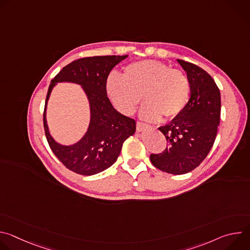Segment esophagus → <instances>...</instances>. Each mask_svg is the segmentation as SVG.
Wrapping results in <instances>:
<instances>
[{"mask_svg": "<svg viewBox=\"0 0 250 250\" xmlns=\"http://www.w3.org/2000/svg\"><path fill=\"white\" fill-rule=\"evenodd\" d=\"M147 127H149V125L145 124V123H141V122H137L136 123V128H137L138 131H142V130L147 128Z\"/></svg>", "mask_w": 250, "mask_h": 250, "instance_id": "esophagus-1", "label": "esophagus"}]
</instances>
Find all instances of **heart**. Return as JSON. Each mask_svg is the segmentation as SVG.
I'll return each instance as SVG.
<instances>
[{
    "mask_svg": "<svg viewBox=\"0 0 250 250\" xmlns=\"http://www.w3.org/2000/svg\"><path fill=\"white\" fill-rule=\"evenodd\" d=\"M104 90L115 109L124 115H131L144 95L147 104L141 116L148 121H158L161 116L165 120L178 117L190 97L187 77L180 70L156 60L129 64L125 67L123 76L110 74Z\"/></svg>",
    "mask_w": 250,
    "mask_h": 250,
    "instance_id": "1",
    "label": "heart"
}]
</instances>
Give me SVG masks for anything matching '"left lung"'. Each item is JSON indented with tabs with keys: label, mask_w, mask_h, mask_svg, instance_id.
Segmentation results:
<instances>
[{
	"label": "left lung",
	"mask_w": 250,
	"mask_h": 250,
	"mask_svg": "<svg viewBox=\"0 0 250 250\" xmlns=\"http://www.w3.org/2000/svg\"><path fill=\"white\" fill-rule=\"evenodd\" d=\"M177 61L187 73L190 99L179 116L159 127L168 145L162 153L150 154V161L161 171L181 175L198 167L212 147L221 118V93L204 69Z\"/></svg>",
	"instance_id": "8db88e82"
}]
</instances>
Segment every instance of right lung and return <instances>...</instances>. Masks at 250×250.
<instances>
[{"label":"right lung","instance_id":"1","mask_svg":"<svg viewBox=\"0 0 250 250\" xmlns=\"http://www.w3.org/2000/svg\"><path fill=\"white\" fill-rule=\"evenodd\" d=\"M128 55L80 58L62 68L51 80L43 112V126L48 145L55 156L69 170L94 175L112 166L118 159L125 140L135 132V121L119 113L105 94L104 84L112 69ZM58 82H72L84 89L91 110L88 131L73 146H61L49 133L45 119L50 93Z\"/></svg>","mask_w":250,"mask_h":250}]
</instances>
